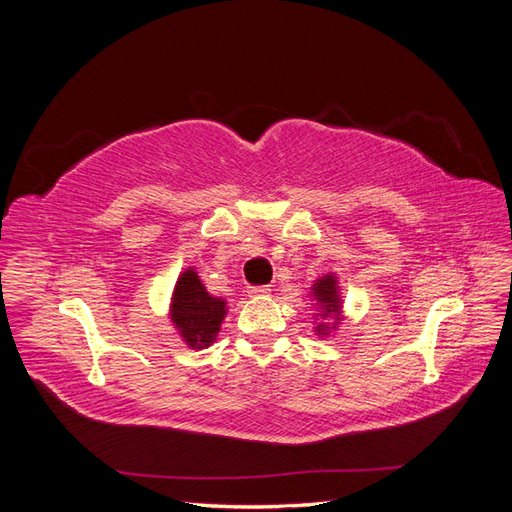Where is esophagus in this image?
<instances>
[{"mask_svg":"<svg viewBox=\"0 0 512 512\" xmlns=\"http://www.w3.org/2000/svg\"><path fill=\"white\" fill-rule=\"evenodd\" d=\"M269 292V286H247V294H250V297H267Z\"/></svg>","mask_w":512,"mask_h":512,"instance_id":"1","label":"esophagus"}]
</instances>
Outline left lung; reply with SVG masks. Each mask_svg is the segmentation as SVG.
<instances>
[{"instance_id": "8db88e82", "label": "left lung", "mask_w": 512, "mask_h": 512, "mask_svg": "<svg viewBox=\"0 0 512 512\" xmlns=\"http://www.w3.org/2000/svg\"><path fill=\"white\" fill-rule=\"evenodd\" d=\"M309 299L314 305V331L318 337H329L337 331L339 324L344 320V301H342V288L335 273H327L318 277V280L309 288Z\"/></svg>"}]
</instances>
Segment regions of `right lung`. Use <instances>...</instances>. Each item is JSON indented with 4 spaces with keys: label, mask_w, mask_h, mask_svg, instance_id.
<instances>
[{
    "label": "right lung",
    "mask_w": 512,
    "mask_h": 512,
    "mask_svg": "<svg viewBox=\"0 0 512 512\" xmlns=\"http://www.w3.org/2000/svg\"><path fill=\"white\" fill-rule=\"evenodd\" d=\"M226 312V299L213 297L200 282L194 267L179 273L173 294H170L168 318L185 346L192 350L211 346L222 329Z\"/></svg>",
    "instance_id": "obj_1"
}]
</instances>
